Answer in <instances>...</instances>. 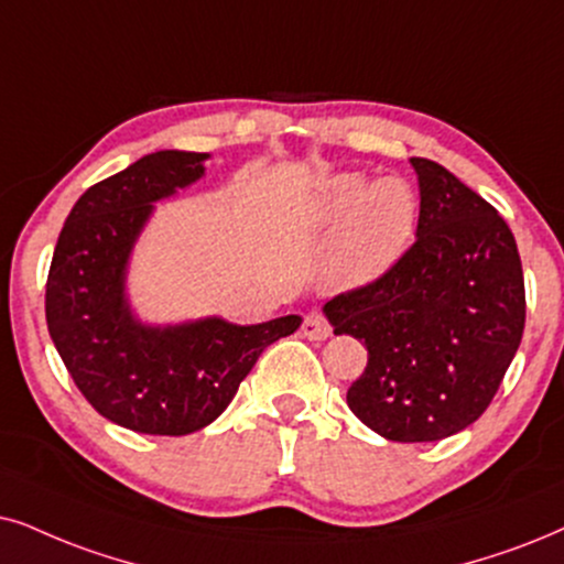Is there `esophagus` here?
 Returning a JSON list of instances; mask_svg holds the SVG:
<instances>
[{
    "label": "esophagus",
    "mask_w": 564,
    "mask_h": 564,
    "mask_svg": "<svg viewBox=\"0 0 564 564\" xmlns=\"http://www.w3.org/2000/svg\"><path fill=\"white\" fill-rule=\"evenodd\" d=\"M302 333L310 340H325V338H330L333 327L325 319V315H319V312H310V315H306L304 323H302Z\"/></svg>",
    "instance_id": "34e87169"
}]
</instances>
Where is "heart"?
I'll list each match as a JSON object with an SVG mask.
<instances>
[{"mask_svg": "<svg viewBox=\"0 0 564 564\" xmlns=\"http://www.w3.org/2000/svg\"><path fill=\"white\" fill-rule=\"evenodd\" d=\"M315 218L335 224L327 270L338 281L369 283L388 273L409 249L419 220V197L401 176L369 184L359 171L327 180L317 192Z\"/></svg>", "mask_w": 564, "mask_h": 564, "instance_id": "1", "label": "heart"}]
</instances>
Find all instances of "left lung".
<instances>
[{"label": "left lung", "instance_id": "left-lung-1", "mask_svg": "<svg viewBox=\"0 0 564 564\" xmlns=\"http://www.w3.org/2000/svg\"><path fill=\"white\" fill-rule=\"evenodd\" d=\"M419 174L416 241L388 273L333 296L335 335L367 346L346 403L393 442H434L487 411L525 327V283L510 226L440 163Z\"/></svg>", "mask_w": 564, "mask_h": 564}]
</instances>
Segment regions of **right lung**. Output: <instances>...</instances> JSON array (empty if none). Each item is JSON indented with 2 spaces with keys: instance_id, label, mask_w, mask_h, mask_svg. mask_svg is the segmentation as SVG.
<instances>
[{
  "instance_id": "1",
  "label": "right lung",
  "mask_w": 564,
  "mask_h": 564,
  "mask_svg": "<svg viewBox=\"0 0 564 564\" xmlns=\"http://www.w3.org/2000/svg\"><path fill=\"white\" fill-rule=\"evenodd\" d=\"M208 153L159 151L77 199L56 239L46 278V325L77 390L109 422L180 437L224 413L270 344L299 315L262 325L208 317L148 327L124 299V270L153 203L205 174Z\"/></svg>"
}]
</instances>
